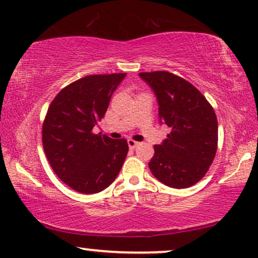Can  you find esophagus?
Instances as JSON below:
<instances>
[{
    "mask_svg": "<svg viewBox=\"0 0 258 258\" xmlns=\"http://www.w3.org/2000/svg\"><path fill=\"white\" fill-rule=\"evenodd\" d=\"M127 144H128V147L131 148V150H134V148H136L138 145H139V143H138V141L133 140V139H128L127 140Z\"/></svg>",
    "mask_w": 258,
    "mask_h": 258,
    "instance_id": "34e87169",
    "label": "esophagus"
}]
</instances>
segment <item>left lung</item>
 Instances as JSON below:
<instances>
[{"mask_svg": "<svg viewBox=\"0 0 258 258\" xmlns=\"http://www.w3.org/2000/svg\"><path fill=\"white\" fill-rule=\"evenodd\" d=\"M139 76L157 96L160 122L170 128L164 143L154 145V155L148 162L151 172L168 187L193 186L208 172L217 151L214 108L193 84L172 72Z\"/></svg>", "mask_w": 258, "mask_h": 258, "instance_id": "1", "label": "left lung"}]
</instances>
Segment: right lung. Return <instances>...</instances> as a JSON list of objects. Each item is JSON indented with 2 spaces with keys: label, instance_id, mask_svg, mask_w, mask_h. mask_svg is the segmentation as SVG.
Masks as SVG:
<instances>
[{
  "label": "right lung",
  "instance_id": "right-lung-1",
  "mask_svg": "<svg viewBox=\"0 0 258 258\" xmlns=\"http://www.w3.org/2000/svg\"><path fill=\"white\" fill-rule=\"evenodd\" d=\"M125 76H85L61 89L46 112L42 125L46 159L56 175L78 193H99L110 186L127 155L126 139L93 133Z\"/></svg>",
  "mask_w": 258,
  "mask_h": 258
}]
</instances>
